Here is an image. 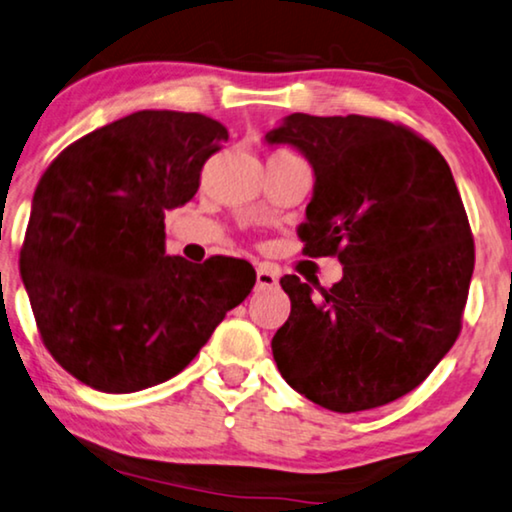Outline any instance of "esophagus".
<instances>
[{
  "label": "esophagus",
  "mask_w": 512,
  "mask_h": 512,
  "mask_svg": "<svg viewBox=\"0 0 512 512\" xmlns=\"http://www.w3.org/2000/svg\"><path fill=\"white\" fill-rule=\"evenodd\" d=\"M277 281H279V274L274 272L270 265H258L256 267L258 288H272V286H277Z\"/></svg>",
  "instance_id": "esophagus-1"
}]
</instances>
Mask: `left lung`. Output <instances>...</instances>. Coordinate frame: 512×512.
I'll return each instance as SVG.
<instances>
[{"label":"left lung","instance_id":"8db88e82","mask_svg":"<svg viewBox=\"0 0 512 512\" xmlns=\"http://www.w3.org/2000/svg\"><path fill=\"white\" fill-rule=\"evenodd\" d=\"M316 174L304 254L336 256L343 279L313 293L281 279L290 316L272 355L290 387L332 412L382 407L426 380L462 329L474 238L444 155L403 123L290 114L265 135Z\"/></svg>","mask_w":512,"mask_h":512}]
</instances>
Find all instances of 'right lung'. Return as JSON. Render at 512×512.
I'll return each instance as SVG.
<instances>
[{"instance_id":"obj_1","label":"right lung","mask_w":512,"mask_h":512,"mask_svg":"<svg viewBox=\"0 0 512 512\" xmlns=\"http://www.w3.org/2000/svg\"><path fill=\"white\" fill-rule=\"evenodd\" d=\"M224 139L210 116L144 109L73 141L38 180L20 274L43 345L80 382L169 380L254 288L240 258L164 256V210L192 199Z\"/></svg>"}]
</instances>
